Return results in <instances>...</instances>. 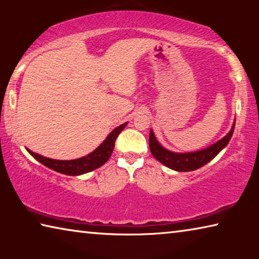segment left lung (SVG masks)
I'll return each mask as SVG.
<instances>
[{
	"label": "left lung",
	"mask_w": 259,
	"mask_h": 259,
	"mask_svg": "<svg viewBox=\"0 0 259 259\" xmlns=\"http://www.w3.org/2000/svg\"><path fill=\"white\" fill-rule=\"evenodd\" d=\"M235 126V120L232 124V128L230 133L227 134L225 137H223L221 140H218L212 145L208 146L203 150L195 151V152H187V153H176L166 150L161 144L157 142L155 138V135L151 129L150 131V150L152 155L155 159L164 164L168 168L175 170V171H193L207 164L208 162L211 161L214 156H216L219 152L227 146V144L232 138Z\"/></svg>",
	"instance_id": "1"
}]
</instances>
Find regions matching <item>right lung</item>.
Instances as JSON below:
<instances>
[{
  "label": "right lung",
  "mask_w": 259,
  "mask_h": 259,
  "mask_svg": "<svg viewBox=\"0 0 259 259\" xmlns=\"http://www.w3.org/2000/svg\"><path fill=\"white\" fill-rule=\"evenodd\" d=\"M125 123L121 124L117 128L114 129L111 134H109L106 139L100 144V145L96 148L89 154L85 156H82L80 159L75 160H55L50 159V157L42 156L37 153H34L27 148V152L32 155L35 160H37L43 165L48 166L51 170H55L57 172L68 175V176H80V175L87 174L93 171V170L99 168L103 164L106 163L109 157H111L113 150H114V143L117 136L122 130L125 128Z\"/></svg>",
  "instance_id": "obj_1"
}]
</instances>
